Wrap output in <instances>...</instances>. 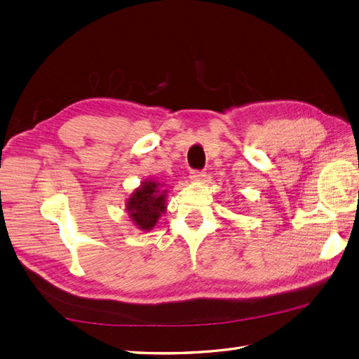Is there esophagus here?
<instances>
[{
  "instance_id": "1",
  "label": "esophagus",
  "mask_w": 359,
  "mask_h": 359,
  "mask_svg": "<svg viewBox=\"0 0 359 359\" xmlns=\"http://www.w3.org/2000/svg\"><path fill=\"white\" fill-rule=\"evenodd\" d=\"M205 177H206L205 172H202V170H193L191 175H190V180L193 182H201V181L205 180Z\"/></svg>"
}]
</instances>
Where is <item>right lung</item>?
Wrapping results in <instances>:
<instances>
[{
    "label": "right lung",
    "instance_id": "1",
    "mask_svg": "<svg viewBox=\"0 0 359 359\" xmlns=\"http://www.w3.org/2000/svg\"><path fill=\"white\" fill-rule=\"evenodd\" d=\"M169 190L157 180H145L126 201V212L139 231L149 232L166 212Z\"/></svg>",
    "mask_w": 359,
    "mask_h": 359
}]
</instances>
